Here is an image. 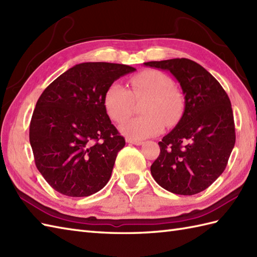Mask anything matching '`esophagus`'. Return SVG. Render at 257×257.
<instances>
[{
  "label": "esophagus",
  "instance_id": "1",
  "mask_svg": "<svg viewBox=\"0 0 257 257\" xmlns=\"http://www.w3.org/2000/svg\"><path fill=\"white\" fill-rule=\"evenodd\" d=\"M127 143L132 144V145H136V146H141L144 144L141 140H134V139H127Z\"/></svg>",
  "mask_w": 257,
  "mask_h": 257
}]
</instances>
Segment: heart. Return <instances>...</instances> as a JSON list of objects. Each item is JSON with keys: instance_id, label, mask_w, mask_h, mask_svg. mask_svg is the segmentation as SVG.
<instances>
[{"instance_id": "heart-1", "label": "heart", "mask_w": 257, "mask_h": 257, "mask_svg": "<svg viewBox=\"0 0 257 257\" xmlns=\"http://www.w3.org/2000/svg\"><path fill=\"white\" fill-rule=\"evenodd\" d=\"M130 89L113 83L106 91L105 108L114 122L125 121L134 112L135 100L148 97L143 107L144 116L134 118L120 127L129 139L141 140L160 134L166 121L174 123L182 110L179 92L171 88V80L158 70H145L129 80Z\"/></svg>"}]
</instances>
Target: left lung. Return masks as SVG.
I'll return each instance as SVG.
<instances>
[{"instance_id": "1", "label": "left lung", "mask_w": 257, "mask_h": 257, "mask_svg": "<svg viewBox=\"0 0 257 257\" xmlns=\"http://www.w3.org/2000/svg\"><path fill=\"white\" fill-rule=\"evenodd\" d=\"M144 64L170 73L184 95L183 114L159 143L160 155L150 168L152 177L169 192L199 193L225 170L235 145L230 98L219 81L191 59Z\"/></svg>"}]
</instances>
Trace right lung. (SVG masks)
Wrapping results in <instances>:
<instances>
[{"instance_id": "add662e5", "label": "right lung", "mask_w": 257, "mask_h": 257, "mask_svg": "<svg viewBox=\"0 0 257 257\" xmlns=\"http://www.w3.org/2000/svg\"><path fill=\"white\" fill-rule=\"evenodd\" d=\"M135 70L122 64H77L38 98L30 143L38 171L57 192L88 196L109 181L125 141L107 114L105 95L114 80Z\"/></svg>"}]
</instances>
